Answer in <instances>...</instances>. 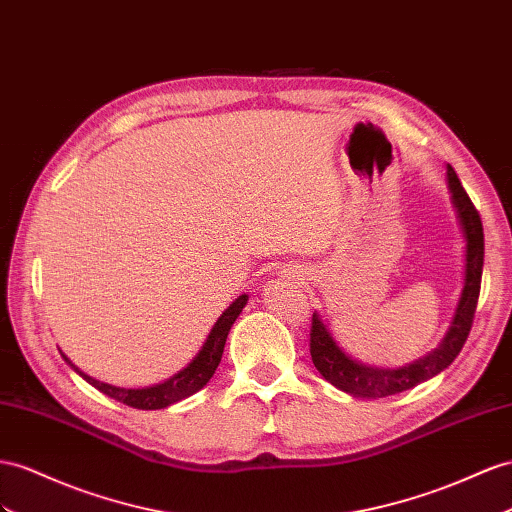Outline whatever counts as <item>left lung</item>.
<instances>
[{
	"label": "left lung",
	"instance_id": "obj_1",
	"mask_svg": "<svg viewBox=\"0 0 512 512\" xmlns=\"http://www.w3.org/2000/svg\"><path fill=\"white\" fill-rule=\"evenodd\" d=\"M448 186L452 192V201L456 205L458 218L465 231L467 240V264H465V285L461 300L454 313V320L448 335L441 342V346L430 352L428 357L411 363L409 368L400 370H374L365 368V365L352 361L346 357L339 346L333 342L331 333L326 331V326L320 322V318L313 313L311 318V331H309V352L313 365L318 372L350 396L357 398H385L411 389L419 383L428 381L458 357V352L463 350L467 335L474 324V313L480 296V281H482V264H484V231L478 209L471 203L469 194L465 192L461 179L456 177L454 168L448 166Z\"/></svg>",
	"mask_w": 512,
	"mask_h": 512
}]
</instances>
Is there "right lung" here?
<instances>
[{"mask_svg": "<svg viewBox=\"0 0 512 512\" xmlns=\"http://www.w3.org/2000/svg\"><path fill=\"white\" fill-rule=\"evenodd\" d=\"M248 296L242 294L240 298H235V303L222 313L218 318V322L214 324L212 333H209L205 346L201 348L199 355L194 357V361L188 365L186 370H181L179 374H175L173 378H168V381L155 385V387H147V389H121V387H112L106 383H99L95 378H90L88 374L80 372L75 368V365L64 357V361H69L71 368L80 374L84 381H88L93 387H97L101 393H106V396L119 400L127 406H134V409H142V411H153V409H164V406L175 404L183 398L192 396L199 389H203L207 385L209 378L214 376L218 363L222 359V350H225V342H227V335L231 331V326L235 322V318L240 316V311L244 309Z\"/></svg>", "mask_w": 512, "mask_h": 512, "instance_id": "add662e5", "label": "right lung"}]
</instances>
